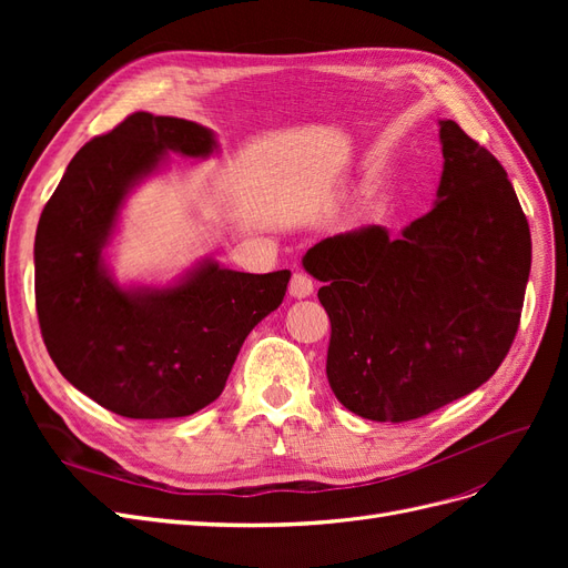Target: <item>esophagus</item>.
<instances>
[{
    "mask_svg": "<svg viewBox=\"0 0 568 568\" xmlns=\"http://www.w3.org/2000/svg\"><path fill=\"white\" fill-rule=\"evenodd\" d=\"M288 294L294 296V298H307V296L313 294V280L307 277V274H303V272H296L294 277H291Z\"/></svg>",
    "mask_w": 568,
    "mask_h": 568,
    "instance_id": "esophagus-1",
    "label": "esophagus"
}]
</instances>
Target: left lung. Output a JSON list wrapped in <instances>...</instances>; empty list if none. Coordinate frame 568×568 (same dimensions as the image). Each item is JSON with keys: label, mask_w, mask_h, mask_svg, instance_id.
I'll return each instance as SVG.
<instances>
[{"label": "left lung", "mask_w": 568, "mask_h": 568, "mask_svg": "<svg viewBox=\"0 0 568 568\" xmlns=\"http://www.w3.org/2000/svg\"><path fill=\"white\" fill-rule=\"evenodd\" d=\"M443 175L426 215L326 236L303 265L324 282L326 379L372 422H409L486 384L517 336L530 230L493 153L440 120Z\"/></svg>", "instance_id": "obj_1"}]
</instances>
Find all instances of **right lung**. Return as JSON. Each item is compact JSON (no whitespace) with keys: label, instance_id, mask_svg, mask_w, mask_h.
Masks as SVG:
<instances>
[{"label":"right lung","instance_id":"right-lung-1","mask_svg":"<svg viewBox=\"0 0 568 568\" xmlns=\"http://www.w3.org/2000/svg\"><path fill=\"white\" fill-rule=\"evenodd\" d=\"M209 128L136 111L84 144L36 234L44 346L78 390L120 417L175 419L211 405L253 326L284 301L288 270L248 274L205 261L168 288H120L101 251L130 189L168 151L205 159Z\"/></svg>","mask_w":568,"mask_h":568}]
</instances>
